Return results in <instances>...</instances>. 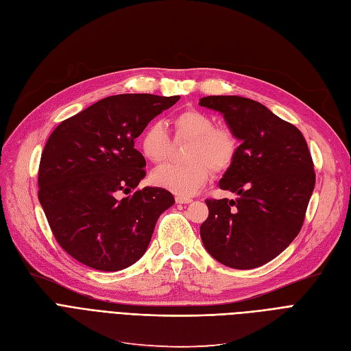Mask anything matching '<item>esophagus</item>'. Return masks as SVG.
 Listing matches in <instances>:
<instances>
[{
    "label": "esophagus",
    "mask_w": 351,
    "mask_h": 351,
    "mask_svg": "<svg viewBox=\"0 0 351 351\" xmlns=\"http://www.w3.org/2000/svg\"><path fill=\"white\" fill-rule=\"evenodd\" d=\"M175 201H176V204H189V202H192V198H188V197H176Z\"/></svg>",
    "instance_id": "esophagus-1"
}]
</instances>
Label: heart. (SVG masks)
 Listing matches in <instances>:
<instances>
[{"label": "heart", "mask_w": 351, "mask_h": 351, "mask_svg": "<svg viewBox=\"0 0 351 351\" xmlns=\"http://www.w3.org/2000/svg\"><path fill=\"white\" fill-rule=\"evenodd\" d=\"M176 138L191 140L186 147V163H167L154 169V185L176 195L191 197L208 180L210 167L214 172H224L234 162L239 140L228 127H217L214 119L204 111L189 108L178 112L172 120ZM140 150L153 163L167 159L172 140L160 123L149 124L141 133Z\"/></svg>", "instance_id": "b5f03b06"}]
</instances>
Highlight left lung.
Returning a JSON list of instances; mask_svg holds the SVG:
<instances>
[{"instance_id": "obj_1", "label": "left lung", "mask_w": 351, "mask_h": 351, "mask_svg": "<svg viewBox=\"0 0 351 351\" xmlns=\"http://www.w3.org/2000/svg\"><path fill=\"white\" fill-rule=\"evenodd\" d=\"M199 106L224 115L241 141L218 186L236 199H206L201 239L215 261L232 269L258 267L300 234L315 186L314 163L302 133L263 104L213 95Z\"/></svg>"}]
</instances>
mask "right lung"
<instances>
[{"label":"right lung","instance_id":"add662e5","mask_svg":"<svg viewBox=\"0 0 351 351\" xmlns=\"http://www.w3.org/2000/svg\"><path fill=\"white\" fill-rule=\"evenodd\" d=\"M179 98L107 97L50 134L38 166V201L56 241L77 262L117 271L146 253L156 221L175 198L163 188L136 189L146 160L134 140Z\"/></svg>","mask_w":351,"mask_h":351}]
</instances>
